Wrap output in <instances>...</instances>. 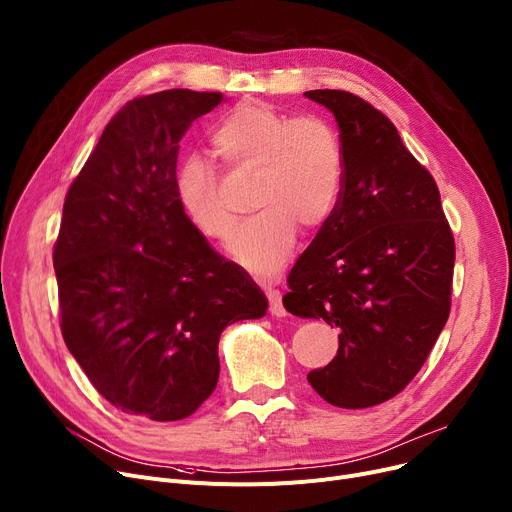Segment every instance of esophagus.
Masks as SVG:
<instances>
[{"label":"esophagus","mask_w":512,"mask_h":512,"mask_svg":"<svg viewBox=\"0 0 512 512\" xmlns=\"http://www.w3.org/2000/svg\"><path fill=\"white\" fill-rule=\"evenodd\" d=\"M265 296L269 302V313L276 317H286V306L282 302V292L278 288H265Z\"/></svg>","instance_id":"34e87169"}]
</instances>
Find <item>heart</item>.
<instances>
[{
  "instance_id": "obj_1",
  "label": "heart",
  "mask_w": 512,
  "mask_h": 512,
  "mask_svg": "<svg viewBox=\"0 0 512 512\" xmlns=\"http://www.w3.org/2000/svg\"><path fill=\"white\" fill-rule=\"evenodd\" d=\"M216 154L236 175H251V208L259 210L236 234L232 255L259 274H274L290 257L298 226L319 230L337 210L344 189V146L321 115H290L265 100H243L210 133ZM175 193L189 222L226 243L236 216L220 195L218 170L187 156Z\"/></svg>"
}]
</instances>
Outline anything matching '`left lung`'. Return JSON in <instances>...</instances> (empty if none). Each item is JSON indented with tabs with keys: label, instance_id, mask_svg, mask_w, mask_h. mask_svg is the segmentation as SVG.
<instances>
[{
	"label": "left lung",
	"instance_id": "8db88e82",
	"mask_svg": "<svg viewBox=\"0 0 512 512\" xmlns=\"http://www.w3.org/2000/svg\"><path fill=\"white\" fill-rule=\"evenodd\" d=\"M304 96L337 119L344 189L294 263L284 306L339 329L335 358L306 379L327 403L360 410L424 366L451 313L455 238L434 177L387 115L346 90Z\"/></svg>",
	"mask_w": 512,
	"mask_h": 512
}]
</instances>
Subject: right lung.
Here are the masks:
<instances>
[{
  "instance_id": "add662e5",
  "label": "right lung",
  "mask_w": 512,
  "mask_h": 512,
  "mask_svg": "<svg viewBox=\"0 0 512 512\" xmlns=\"http://www.w3.org/2000/svg\"><path fill=\"white\" fill-rule=\"evenodd\" d=\"M222 98L175 88L125 102L63 201L53 247L61 335L94 389L129 416H191L216 389L224 327L267 311L175 193L179 142Z\"/></svg>"
}]
</instances>
